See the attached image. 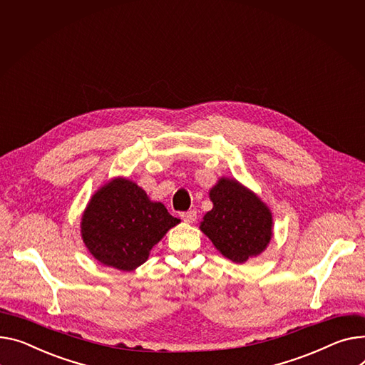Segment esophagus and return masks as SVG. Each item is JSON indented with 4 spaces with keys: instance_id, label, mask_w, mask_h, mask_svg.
Masks as SVG:
<instances>
[{
    "instance_id": "esophagus-1",
    "label": "esophagus",
    "mask_w": 365,
    "mask_h": 365,
    "mask_svg": "<svg viewBox=\"0 0 365 365\" xmlns=\"http://www.w3.org/2000/svg\"><path fill=\"white\" fill-rule=\"evenodd\" d=\"M180 217H182V220L185 223H193V222L197 220V211L195 210H189L186 212H182Z\"/></svg>"
}]
</instances>
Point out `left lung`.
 I'll use <instances>...</instances> for the list:
<instances>
[{
  "label": "left lung",
  "mask_w": 365,
  "mask_h": 365,
  "mask_svg": "<svg viewBox=\"0 0 365 365\" xmlns=\"http://www.w3.org/2000/svg\"><path fill=\"white\" fill-rule=\"evenodd\" d=\"M212 210L200 229L226 258L244 264L259 255L273 237V215L257 195L235 179L222 178L210 190Z\"/></svg>",
  "instance_id": "1"
}]
</instances>
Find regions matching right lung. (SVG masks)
<instances>
[{
  "label": "right lung",
  "mask_w": 365,
  "mask_h": 365,
  "mask_svg": "<svg viewBox=\"0 0 365 365\" xmlns=\"http://www.w3.org/2000/svg\"><path fill=\"white\" fill-rule=\"evenodd\" d=\"M179 222L135 182L117 178L92 195L82 215L81 233L95 259L132 272L148 259L153 247Z\"/></svg>",
  "instance_id": "1"
}]
</instances>
